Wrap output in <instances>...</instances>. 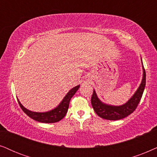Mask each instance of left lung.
<instances>
[{"instance_id":"8db88e82","label":"left lung","mask_w":157,"mask_h":157,"mask_svg":"<svg viewBox=\"0 0 157 157\" xmlns=\"http://www.w3.org/2000/svg\"><path fill=\"white\" fill-rule=\"evenodd\" d=\"M143 79L140 85L139 89L137 90L133 97L121 106H113L106 105L102 103L98 99L95 90H93V95L91 98V104L94 110L100 118L106 120L116 121L126 118L134 111L139 105L140 100L141 99L144 88L146 85V72L143 65Z\"/></svg>"}]
</instances>
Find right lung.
<instances>
[{"instance_id":"add662e5","label":"right lung","mask_w":157,"mask_h":157,"mask_svg":"<svg viewBox=\"0 0 157 157\" xmlns=\"http://www.w3.org/2000/svg\"><path fill=\"white\" fill-rule=\"evenodd\" d=\"M79 87H80V85H77V86L73 87L72 90H70V92L67 94V95L64 98V99L62 100L61 103H60L57 108H54V110H50L49 112L36 113L30 111V110L25 108L24 106L21 104L19 100L18 99L17 100L18 104H19L20 107L23 110V111H24L27 116L30 117L31 118L41 123H46V124L56 123L59 121L60 120H62V119L65 116L67 112L70 99L77 91Z\"/></svg>"}]
</instances>
